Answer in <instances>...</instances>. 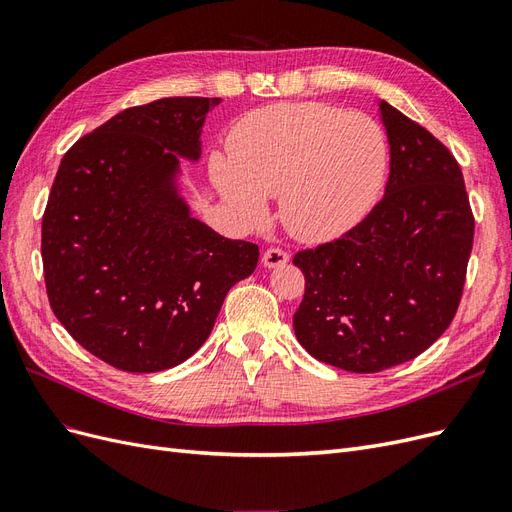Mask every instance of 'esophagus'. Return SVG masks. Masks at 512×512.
Returning a JSON list of instances; mask_svg holds the SVG:
<instances>
[{"mask_svg":"<svg viewBox=\"0 0 512 512\" xmlns=\"http://www.w3.org/2000/svg\"><path fill=\"white\" fill-rule=\"evenodd\" d=\"M288 260H290V256H288V252L282 250V247H269V250H265V254H262V265L269 269L282 267Z\"/></svg>","mask_w":512,"mask_h":512,"instance_id":"obj_1","label":"esophagus"}]
</instances>
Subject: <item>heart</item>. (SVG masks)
Instances as JSON below:
<instances>
[{"label": "heart", "instance_id": "heart-1", "mask_svg": "<svg viewBox=\"0 0 512 512\" xmlns=\"http://www.w3.org/2000/svg\"><path fill=\"white\" fill-rule=\"evenodd\" d=\"M389 141L376 119L324 102H277L243 115L228 158H211V179L250 224L267 220L265 198H282L292 237L324 243L346 235L380 198Z\"/></svg>", "mask_w": 512, "mask_h": 512}]
</instances>
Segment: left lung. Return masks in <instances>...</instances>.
<instances>
[{
    "label": "left lung",
    "mask_w": 512,
    "mask_h": 512,
    "mask_svg": "<svg viewBox=\"0 0 512 512\" xmlns=\"http://www.w3.org/2000/svg\"><path fill=\"white\" fill-rule=\"evenodd\" d=\"M384 196L339 239L301 250L294 333L314 359L376 374L412 361L453 322L466 284L474 215L455 156L389 102Z\"/></svg>",
    "instance_id": "left-lung-1"
}]
</instances>
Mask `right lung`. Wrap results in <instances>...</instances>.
Masks as SVG:
<instances>
[{
  "mask_svg": "<svg viewBox=\"0 0 512 512\" xmlns=\"http://www.w3.org/2000/svg\"><path fill=\"white\" fill-rule=\"evenodd\" d=\"M220 98L132 106L79 138L42 215V265L57 320L87 352L132 374L183 363L205 344L258 245L218 235L179 198V156L200 158Z\"/></svg>",
  "mask_w": 512,
  "mask_h": 512,
  "instance_id": "add662e5",
  "label": "right lung"
}]
</instances>
